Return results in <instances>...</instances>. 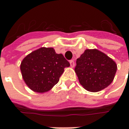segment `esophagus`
Returning a JSON list of instances; mask_svg holds the SVG:
<instances>
[{
	"instance_id": "1",
	"label": "esophagus",
	"mask_w": 129,
	"mask_h": 129,
	"mask_svg": "<svg viewBox=\"0 0 129 129\" xmlns=\"http://www.w3.org/2000/svg\"><path fill=\"white\" fill-rule=\"evenodd\" d=\"M70 64L71 68H73L74 66H75V61H74L73 60H71V61H70Z\"/></svg>"
}]
</instances>
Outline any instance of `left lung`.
Returning a JSON list of instances; mask_svg holds the SVG:
<instances>
[{"mask_svg": "<svg viewBox=\"0 0 129 129\" xmlns=\"http://www.w3.org/2000/svg\"><path fill=\"white\" fill-rule=\"evenodd\" d=\"M75 68L79 83L90 92H99L113 81L117 64L97 49H87L77 59Z\"/></svg>", "mask_w": 129, "mask_h": 129, "instance_id": "obj_1", "label": "left lung"}]
</instances>
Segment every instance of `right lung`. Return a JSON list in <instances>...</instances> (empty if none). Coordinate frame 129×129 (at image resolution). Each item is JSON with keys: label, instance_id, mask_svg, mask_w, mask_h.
I'll return each instance as SVG.
<instances>
[{"label": "right lung", "instance_id": "1", "mask_svg": "<svg viewBox=\"0 0 129 129\" xmlns=\"http://www.w3.org/2000/svg\"><path fill=\"white\" fill-rule=\"evenodd\" d=\"M70 63L53 48L43 47L27 54L21 62V75L25 83L34 92L43 93L59 81Z\"/></svg>", "mask_w": 129, "mask_h": 129}]
</instances>
